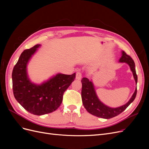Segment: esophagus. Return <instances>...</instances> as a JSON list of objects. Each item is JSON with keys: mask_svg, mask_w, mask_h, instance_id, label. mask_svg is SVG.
Instances as JSON below:
<instances>
[{"mask_svg": "<svg viewBox=\"0 0 149 149\" xmlns=\"http://www.w3.org/2000/svg\"><path fill=\"white\" fill-rule=\"evenodd\" d=\"M81 77H82L81 73V72H79V71H78L76 74V78L77 79H81Z\"/></svg>", "mask_w": 149, "mask_h": 149, "instance_id": "1", "label": "esophagus"}]
</instances>
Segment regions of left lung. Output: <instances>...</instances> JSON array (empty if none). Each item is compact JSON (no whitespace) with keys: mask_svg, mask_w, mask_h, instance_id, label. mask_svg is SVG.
Listing matches in <instances>:
<instances>
[{"mask_svg":"<svg viewBox=\"0 0 149 149\" xmlns=\"http://www.w3.org/2000/svg\"><path fill=\"white\" fill-rule=\"evenodd\" d=\"M122 54H123V55L120 58L119 62H124L129 65L130 70H131L133 73L135 81H136V83H137V75L136 74V68H135L136 66H135V63L134 60L129 55H127L125 52H122ZM81 97L83 106L85 107V109L90 114L98 117V118L110 119L120 114L121 112H123L130 105V103L134 101L136 97L137 88H136L132 96L127 103L119 107L111 108L106 106L99 100L96 94L95 90H94L93 84L91 81H90L86 78H83L81 79Z\"/></svg>","mask_w":149,"mask_h":149,"instance_id":"8db88e82","label":"left lung"}]
</instances>
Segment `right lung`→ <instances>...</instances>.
<instances>
[{"instance_id": "obj_1", "label": "right lung", "mask_w": 149, "mask_h": 149, "mask_svg": "<svg viewBox=\"0 0 149 149\" xmlns=\"http://www.w3.org/2000/svg\"><path fill=\"white\" fill-rule=\"evenodd\" d=\"M40 45L22 53L12 71V88L16 100L30 113L41 116L56 111L63 96L76 77L72 74H58L41 85L31 83L26 74V65Z\"/></svg>"}]
</instances>
